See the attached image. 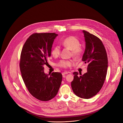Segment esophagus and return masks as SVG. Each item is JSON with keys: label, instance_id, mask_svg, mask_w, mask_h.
Here are the masks:
<instances>
[{"label": "esophagus", "instance_id": "obj_1", "mask_svg": "<svg viewBox=\"0 0 123 123\" xmlns=\"http://www.w3.org/2000/svg\"><path fill=\"white\" fill-rule=\"evenodd\" d=\"M68 73H69V72H65L62 73V75H65V74H68Z\"/></svg>", "mask_w": 123, "mask_h": 123}]
</instances>
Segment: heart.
<instances>
[{"label": "heart", "mask_w": 123, "mask_h": 123, "mask_svg": "<svg viewBox=\"0 0 123 123\" xmlns=\"http://www.w3.org/2000/svg\"><path fill=\"white\" fill-rule=\"evenodd\" d=\"M63 45L69 49H72V55L76 58H78L82 55L83 49L80 46V41L78 38L74 36H69L65 38L62 41ZM60 53V47L58 45L55 46L52 49L51 51V55L54 57L59 56ZM72 60H61L58 63V66L64 68H67L73 65Z\"/></svg>", "instance_id": "b5f03b06"}]
</instances>
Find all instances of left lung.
I'll list each match as a JSON object with an SVG mask.
<instances>
[{
    "label": "left lung",
    "instance_id": "1",
    "mask_svg": "<svg viewBox=\"0 0 123 123\" xmlns=\"http://www.w3.org/2000/svg\"><path fill=\"white\" fill-rule=\"evenodd\" d=\"M83 32L86 48L82 60L88 63L87 73L82 75L81 74L74 72L71 86L76 96L89 99L95 96L102 87L107 75L108 61L102 41L88 31Z\"/></svg>",
    "mask_w": 123,
    "mask_h": 123
}]
</instances>
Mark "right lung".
<instances>
[{
	"label": "right lung",
	"instance_id": "add662e5",
	"mask_svg": "<svg viewBox=\"0 0 123 123\" xmlns=\"http://www.w3.org/2000/svg\"><path fill=\"white\" fill-rule=\"evenodd\" d=\"M58 36L53 33H34L22 48L19 63L21 75L29 92L34 97L47 101L57 94L62 80L60 73L46 74L44 66L48 64L52 45Z\"/></svg>",
	"mask_w": 123,
	"mask_h": 123
}]
</instances>
